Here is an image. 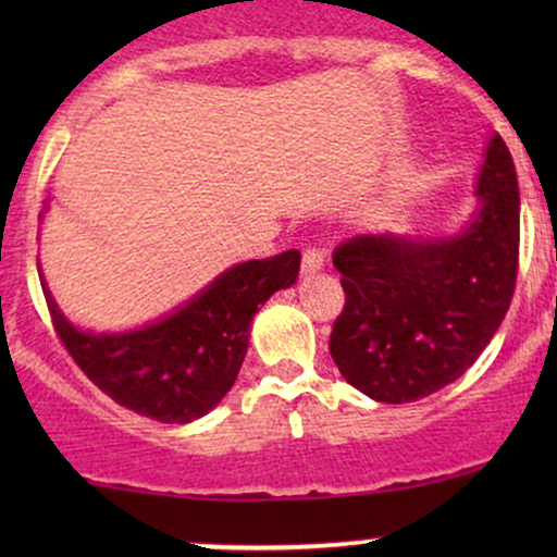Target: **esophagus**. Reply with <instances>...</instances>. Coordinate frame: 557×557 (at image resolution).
Wrapping results in <instances>:
<instances>
[{
  "mask_svg": "<svg viewBox=\"0 0 557 557\" xmlns=\"http://www.w3.org/2000/svg\"><path fill=\"white\" fill-rule=\"evenodd\" d=\"M322 267H324V253L319 251V248H306L304 259H300V272L311 274L322 270Z\"/></svg>",
  "mask_w": 557,
  "mask_h": 557,
  "instance_id": "esophagus-1",
  "label": "esophagus"
}]
</instances>
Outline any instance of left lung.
<instances>
[{"instance_id": "8db88e82", "label": "left lung", "mask_w": 557, "mask_h": 557, "mask_svg": "<svg viewBox=\"0 0 557 557\" xmlns=\"http://www.w3.org/2000/svg\"><path fill=\"white\" fill-rule=\"evenodd\" d=\"M479 209L461 233L356 235L332 264L345 306L330 354L348 385L380 403H413L456 382L508 311L519 274V177L492 136L479 172Z\"/></svg>"}]
</instances>
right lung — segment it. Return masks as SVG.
I'll return each instance as SVG.
<instances>
[{"instance_id": "1", "label": "right lung", "mask_w": 557, "mask_h": 557, "mask_svg": "<svg viewBox=\"0 0 557 557\" xmlns=\"http://www.w3.org/2000/svg\"><path fill=\"white\" fill-rule=\"evenodd\" d=\"M296 248L235 264L170 317L133 332L94 335L62 317L44 290L54 332L101 393L162 424L201 419L227 395L248 350V327L272 293L298 277Z\"/></svg>"}]
</instances>
